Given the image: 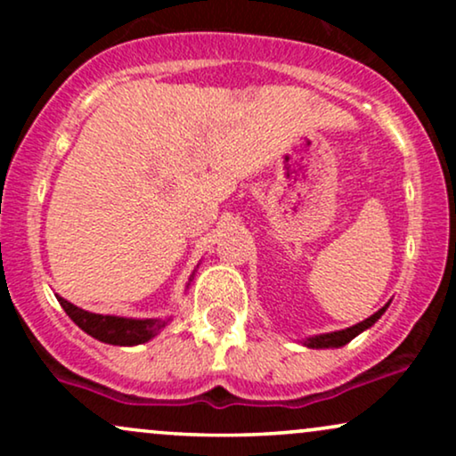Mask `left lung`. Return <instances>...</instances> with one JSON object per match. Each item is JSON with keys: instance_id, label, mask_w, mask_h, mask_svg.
I'll use <instances>...</instances> for the list:
<instances>
[{"instance_id": "8db88e82", "label": "left lung", "mask_w": 456, "mask_h": 456, "mask_svg": "<svg viewBox=\"0 0 456 456\" xmlns=\"http://www.w3.org/2000/svg\"><path fill=\"white\" fill-rule=\"evenodd\" d=\"M388 308V305L381 306L375 315H370L369 319H364V322L355 323L352 328H345V330H338V332H328V334H317V337H311L306 338L305 345L306 347H313V349H326V347H343V345H347L352 338L358 337L360 332H364V330H369L373 326L378 319L384 315V311Z\"/></svg>"}]
</instances>
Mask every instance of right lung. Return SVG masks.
<instances>
[{
	"label": "right lung",
	"instance_id": "add662e5",
	"mask_svg": "<svg viewBox=\"0 0 456 456\" xmlns=\"http://www.w3.org/2000/svg\"><path fill=\"white\" fill-rule=\"evenodd\" d=\"M57 300H60L66 315L83 332H87L90 337L109 345H141L150 341L151 337H156L160 332V328H165L167 323L162 319H126L115 315H98V313L83 311V308L70 305V302L60 296H57Z\"/></svg>",
	"mask_w": 456,
	"mask_h": 456
}]
</instances>
